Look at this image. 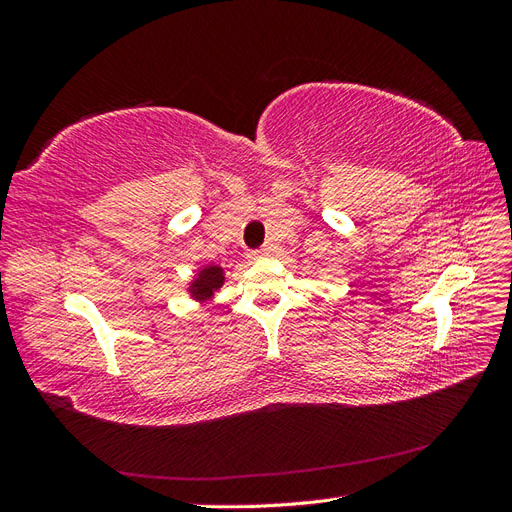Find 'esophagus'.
Listing matches in <instances>:
<instances>
[{"label": "esophagus", "mask_w": 512, "mask_h": 512, "mask_svg": "<svg viewBox=\"0 0 512 512\" xmlns=\"http://www.w3.org/2000/svg\"><path fill=\"white\" fill-rule=\"evenodd\" d=\"M247 256H250L252 260H262V258H267V256H269V247H260V250H252V252L247 254Z\"/></svg>", "instance_id": "obj_1"}]
</instances>
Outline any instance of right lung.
<instances>
[{
	"label": "right lung",
	"instance_id": "obj_1",
	"mask_svg": "<svg viewBox=\"0 0 512 512\" xmlns=\"http://www.w3.org/2000/svg\"><path fill=\"white\" fill-rule=\"evenodd\" d=\"M222 284H224V271L220 267H205L192 282L190 292L194 299H209L213 290H218Z\"/></svg>",
	"mask_w": 512,
	"mask_h": 512
}]
</instances>
